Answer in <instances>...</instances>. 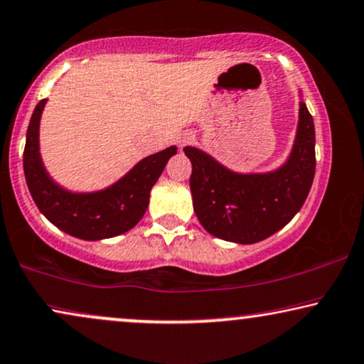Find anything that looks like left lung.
I'll return each mask as SVG.
<instances>
[{"label": "left lung", "instance_id": "1", "mask_svg": "<svg viewBox=\"0 0 364 364\" xmlns=\"http://www.w3.org/2000/svg\"><path fill=\"white\" fill-rule=\"evenodd\" d=\"M314 122L304 103L294 149L284 167L264 176H240L193 147L191 191L197 219L207 232L239 244H254L284 228L313 186L316 171Z\"/></svg>", "mask_w": 364, "mask_h": 364}]
</instances>
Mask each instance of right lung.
Listing matches in <instances>:
<instances>
[{
    "label": "right lung",
    "instance_id": "obj_1",
    "mask_svg": "<svg viewBox=\"0 0 364 364\" xmlns=\"http://www.w3.org/2000/svg\"><path fill=\"white\" fill-rule=\"evenodd\" d=\"M46 100L38 103L26 132L23 167L30 193L46 219L75 237L98 240L124 234L144 217L150 188L157 182L176 147L150 155L135 165L127 176L95 193H70L46 176L38 152V125Z\"/></svg>",
    "mask_w": 364,
    "mask_h": 364
}]
</instances>
